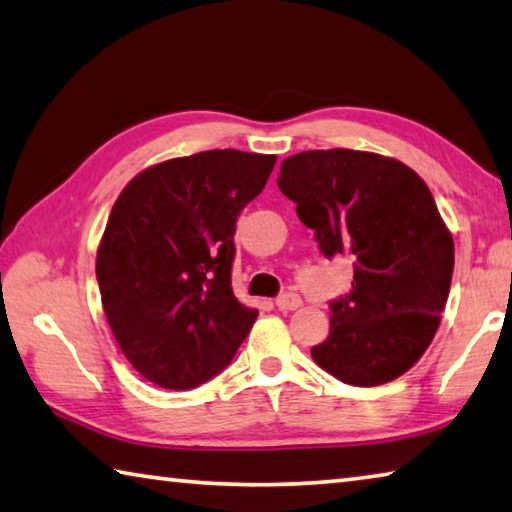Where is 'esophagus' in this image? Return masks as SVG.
<instances>
[{
  "label": "esophagus",
  "instance_id": "obj_1",
  "mask_svg": "<svg viewBox=\"0 0 512 512\" xmlns=\"http://www.w3.org/2000/svg\"><path fill=\"white\" fill-rule=\"evenodd\" d=\"M301 297L299 294H294V292H285V294H281L279 299H276V308L279 310H283V312H288V310H297V308H301Z\"/></svg>",
  "mask_w": 512,
  "mask_h": 512
}]
</instances>
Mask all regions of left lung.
I'll use <instances>...</instances> for the list:
<instances>
[{
  "instance_id": "obj_1",
  "label": "left lung",
  "mask_w": 512,
  "mask_h": 512,
  "mask_svg": "<svg viewBox=\"0 0 512 512\" xmlns=\"http://www.w3.org/2000/svg\"><path fill=\"white\" fill-rule=\"evenodd\" d=\"M315 229L321 254L353 258V283L330 303V333L312 360L353 387H378L414 366L441 324L454 240L427 184L398 159L306 150L276 179Z\"/></svg>"
}]
</instances>
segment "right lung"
I'll return each instance as SVG.
<instances>
[{
  "instance_id": "add662e5",
  "label": "right lung",
  "mask_w": 512,
  "mask_h": 512,
  "mask_svg": "<svg viewBox=\"0 0 512 512\" xmlns=\"http://www.w3.org/2000/svg\"><path fill=\"white\" fill-rule=\"evenodd\" d=\"M276 155L206 150L141 170L116 197L96 254L114 339L141 378L186 391L236 355L258 310L231 290L240 211Z\"/></svg>"
}]
</instances>
